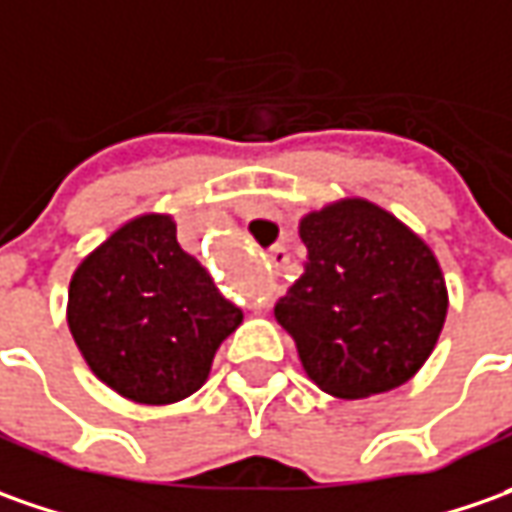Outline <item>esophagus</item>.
Segmentation results:
<instances>
[{"label":"esophagus","instance_id":"34e87169","mask_svg":"<svg viewBox=\"0 0 512 512\" xmlns=\"http://www.w3.org/2000/svg\"><path fill=\"white\" fill-rule=\"evenodd\" d=\"M286 260H289V257L283 255V249H274V252H272V263H274V266H283Z\"/></svg>","mask_w":512,"mask_h":512}]
</instances>
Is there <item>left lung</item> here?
I'll list each match as a JSON object with an SVG mask.
<instances>
[{
  "mask_svg": "<svg viewBox=\"0 0 512 512\" xmlns=\"http://www.w3.org/2000/svg\"><path fill=\"white\" fill-rule=\"evenodd\" d=\"M306 274L274 306L303 371L331 397L365 399L414 377L448 317L433 249L365 198H340L300 218Z\"/></svg>",
  "mask_w": 512,
  "mask_h": 512,
  "instance_id": "1",
  "label": "left lung"
}]
</instances>
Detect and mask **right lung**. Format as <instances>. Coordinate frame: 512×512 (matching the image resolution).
<instances>
[{
	"label": "right lung",
	"mask_w": 512,
	"mask_h": 512,
	"mask_svg": "<svg viewBox=\"0 0 512 512\" xmlns=\"http://www.w3.org/2000/svg\"><path fill=\"white\" fill-rule=\"evenodd\" d=\"M243 311L186 255L167 212L113 229L70 274L67 326L87 368L138 405H172L201 388Z\"/></svg>",
	"instance_id": "right-lung-1"
}]
</instances>
